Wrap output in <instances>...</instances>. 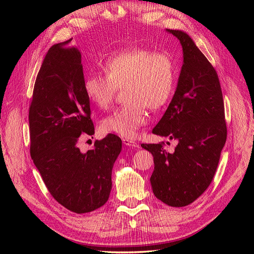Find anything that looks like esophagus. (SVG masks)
Returning a JSON list of instances; mask_svg holds the SVG:
<instances>
[{
  "label": "esophagus",
  "instance_id": "1",
  "mask_svg": "<svg viewBox=\"0 0 254 254\" xmlns=\"http://www.w3.org/2000/svg\"><path fill=\"white\" fill-rule=\"evenodd\" d=\"M122 142H124L125 145H127L129 147H137L138 144L136 141H134L133 139H128V138H124V140H122Z\"/></svg>",
  "mask_w": 254,
  "mask_h": 254
}]
</instances>
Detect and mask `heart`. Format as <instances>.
Returning a JSON list of instances; mask_svg holds the SVG:
<instances>
[{"label":"heart","mask_w":254,"mask_h":254,"mask_svg":"<svg viewBox=\"0 0 254 254\" xmlns=\"http://www.w3.org/2000/svg\"><path fill=\"white\" fill-rule=\"evenodd\" d=\"M105 75L94 73L84 79L88 99L101 110L112 105L117 90L124 89L127 103L113 111L101 122L105 132L134 138L146 125V108L158 110L170 100L176 82V67L165 51L129 48L109 55L102 63Z\"/></svg>","instance_id":"b5f03b06"}]
</instances>
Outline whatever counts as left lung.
Instances as JSON below:
<instances>
[{"label":"left lung","instance_id":"left-lung-1","mask_svg":"<svg viewBox=\"0 0 254 254\" xmlns=\"http://www.w3.org/2000/svg\"><path fill=\"white\" fill-rule=\"evenodd\" d=\"M180 41L183 65L175 95L153 133L178 139L173 153L165 143H142L154 157L151 184L156 198L173 207L195 201L217 171L227 127L218 73L183 31L167 29Z\"/></svg>","mask_w":254,"mask_h":254}]
</instances>
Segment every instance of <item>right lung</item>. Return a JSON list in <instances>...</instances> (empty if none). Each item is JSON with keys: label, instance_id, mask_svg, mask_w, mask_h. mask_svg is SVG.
Returning <instances> with one entry per match:
<instances>
[{"label": "right lung", "instance_id": "right-lung-1", "mask_svg": "<svg viewBox=\"0 0 254 254\" xmlns=\"http://www.w3.org/2000/svg\"><path fill=\"white\" fill-rule=\"evenodd\" d=\"M71 41L51 47L36 76L29 107L30 155L53 198L72 212L86 213L109 200L122 142L109 134L87 153L79 149L80 140L94 135V125L81 55Z\"/></svg>", "mask_w": 254, "mask_h": 254}]
</instances>
